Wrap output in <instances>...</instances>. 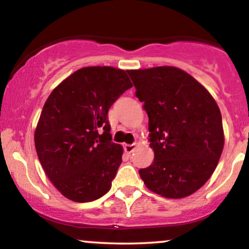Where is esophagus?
I'll return each mask as SVG.
<instances>
[{
	"instance_id": "34e87169",
	"label": "esophagus",
	"mask_w": 249,
	"mask_h": 249,
	"mask_svg": "<svg viewBox=\"0 0 249 249\" xmlns=\"http://www.w3.org/2000/svg\"><path fill=\"white\" fill-rule=\"evenodd\" d=\"M124 152H125V153H128V154H130V153H132V152L135 151L136 144H125V145L124 146Z\"/></svg>"
}]
</instances>
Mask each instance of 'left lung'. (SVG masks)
<instances>
[{"instance_id": "8db88e82", "label": "left lung", "mask_w": 249, "mask_h": 249, "mask_svg": "<svg viewBox=\"0 0 249 249\" xmlns=\"http://www.w3.org/2000/svg\"><path fill=\"white\" fill-rule=\"evenodd\" d=\"M148 115L154 161L139 170L151 192L183 198L213 175L224 146L222 117L210 91L176 67L128 70Z\"/></svg>"}]
</instances>
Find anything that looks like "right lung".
<instances>
[{"label": "right lung", "instance_id": "1", "mask_svg": "<svg viewBox=\"0 0 249 249\" xmlns=\"http://www.w3.org/2000/svg\"><path fill=\"white\" fill-rule=\"evenodd\" d=\"M131 87L124 70L96 66L74 71L50 94L34 141L44 171L66 198L91 202L110 190L124 148L111 142L107 111Z\"/></svg>", "mask_w": 249, "mask_h": 249}]
</instances>
